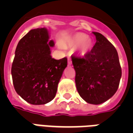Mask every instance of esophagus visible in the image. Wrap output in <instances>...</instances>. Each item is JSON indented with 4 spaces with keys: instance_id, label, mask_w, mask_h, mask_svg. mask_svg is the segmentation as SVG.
<instances>
[{
    "instance_id": "1",
    "label": "esophagus",
    "mask_w": 133,
    "mask_h": 133,
    "mask_svg": "<svg viewBox=\"0 0 133 133\" xmlns=\"http://www.w3.org/2000/svg\"><path fill=\"white\" fill-rule=\"evenodd\" d=\"M68 65H72V61H71V58H68Z\"/></svg>"
}]
</instances>
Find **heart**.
Wrapping results in <instances>:
<instances>
[{
	"label": "heart",
	"mask_w": 133,
	"mask_h": 133,
	"mask_svg": "<svg viewBox=\"0 0 133 133\" xmlns=\"http://www.w3.org/2000/svg\"><path fill=\"white\" fill-rule=\"evenodd\" d=\"M61 45L65 48H78L79 53L81 55H85L90 51L92 43L86 34L77 33L65 40Z\"/></svg>",
	"instance_id": "1"
}]
</instances>
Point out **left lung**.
I'll return each mask as SVG.
<instances>
[{"label": "left lung", "mask_w": 133, "mask_h": 133, "mask_svg": "<svg viewBox=\"0 0 133 133\" xmlns=\"http://www.w3.org/2000/svg\"><path fill=\"white\" fill-rule=\"evenodd\" d=\"M96 43L84 57L71 56L75 70V85L85 102L99 105L112 98L117 91L122 70L118 54L113 45L98 32Z\"/></svg>", "instance_id": "8db88e82"}]
</instances>
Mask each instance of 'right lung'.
I'll return each mask as SVG.
<instances>
[{
  "mask_svg": "<svg viewBox=\"0 0 133 133\" xmlns=\"http://www.w3.org/2000/svg\"><path fill=\"white\" fill-rule=\"evenodd\" d=\"M45 28L30 30L16 47L11 75L16 92L28 103L44 105L55 98L68 59L50 55L54 41Z\"/></svg>",
  "mask_w": 133,
  "mask_h": 133,
  "instance_id": "1",
  "label": "right lung"
}]
</instances>
